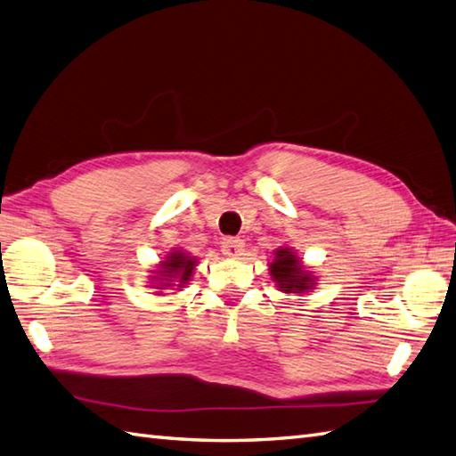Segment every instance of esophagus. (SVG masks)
I'll list each match as a JSON object with an SVG mask.
<instances>
[{"mask_svg":"<svg viewBox=\"0 0 456 456\" xmlns=\"http://www.w3.org/2000/svg\"><path fill=\"white\" fill-rule=\"evenodd\" d=\"M221 252L229 258H239L245 252V240L239 237H225L224 242H221Z\"/></svg>","mask_w":456,"mask_h":456,"instance_id":"34e87169","label":"esophagus"}]
</instances>
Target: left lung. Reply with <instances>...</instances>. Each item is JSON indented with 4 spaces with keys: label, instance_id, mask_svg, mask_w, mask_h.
I'll return each instance as SVG.
<instances>
[{
    "label": "left lung",
    "instance_id": "1",
    "mask_svg": "<svg viewBox=\"0 0 456 456\" xmlns=\"http://www.w3.org/2000/svg\"><path fill=\"white\" fill-rule=\"evenodd\" d=\"M270 273L280 291L283 293H305L313 289L314 285V278L309 272L303 270L301 260L295 256V252L288 247L273 252Z\"/></svg>",
    "mask_w": 456,
    "mask_h": 456
}]
</instances>
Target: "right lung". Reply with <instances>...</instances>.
Here are the masks:
<instances>
[{"label":"right lung","mask_w":456,"mask_h":456,"mask_svg":"<svg viewBox=\"0 0 456 456\" xmlns=\"http://www.w3.org/2000/svg\"><path fill=\"white\" fill-rule=\"evenodd\" d=\"M194 266H196V258L188 256V254L183 252V250H173L161 262V270L157 272L159 275H163L164 278L159 279L158 276H153V278L165 281V283H161V288H159V289L171 288V285H175L173 281H178L176 283L178 288H184V283H188L190 276H192Z\"/></svg>","instance_id":"add662e5"}]
</instances>
